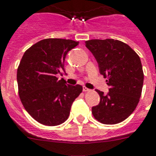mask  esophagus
Segmentation results:
<instances>
[{"label":"esophagus","instance_id":"obj_1","mask_svg":"<svg viewBox=\"0 0 156 156\" xmlns=\"http://www.w3.org/2000/svg\"><path fill=\"white\" fill-rule=\"evenodd\" d=\"M83 91L86 93V92H89V91H90V89L88 88H86V87H84V88H83Z\"/></svg>","mask_w":156,"mask_h":156}]
</instances>
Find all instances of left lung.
<instances>
[{"label": "left lung", "mask_w": 156, "mask_h": 156, "mask_svg": "<svg viewBox=\"0 0 156 156\" xmlns=\"http://www.w3.org/2000/svg\"><path fill=\"white\" fill-rule=\"evenodd\" d=\"M85 46L110 87L107 94L96 90L101 101L92 108L93 117L107 125L122 122L134 111L141 97L144 75L140 58L126 43L116 39H92Z\"/></svg>", "instance_id": "left-lung-1"}]
</instances>
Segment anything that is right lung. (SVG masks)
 <instances>
[{"label": "right lung", "instance_id": "obj_1", "mask_svg": "<svg viewBox=\"0 0 156 156\" xmlns=\"http://www.w3.org/2000/svg\"><path fill=\"white\" fill-rule=\"evenodd\" d=\"M78 42L46 38L25 51L17 68L18 94L25 109L43 125L58 126L69 117L72 102L82 93L81 85L66 84L64 60Z\"/></svg>", "mask_w": 156, "mask_h": 156}]
</instances>
